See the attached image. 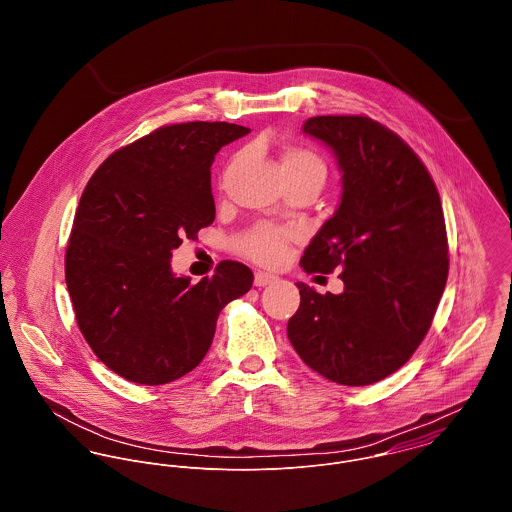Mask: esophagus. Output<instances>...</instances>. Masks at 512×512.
I'll return each instance as SVG.
<instances>
[{"label":"esophagus","instance_id":"esophagus-1","mask_svg":"<svg viewBox=\"0 0 512 512\" xmlns=\"http://www.w3.org/2000/svg\"><path fill=\"white\" fill-rule=\"evenodd\" d=\"M276 280H278V276L268 274V272H256V274H254V286H256V288L270 286V284H274Z\"/></svg>","mask_w":512,"mask_h":512}]
</instances>
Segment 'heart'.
Here are the masks:
<instances>
[{"instance_id":"heart-1","label":"heart","mask_w":512,"mask_h":512,"mask_svg":"<svg viewBox=\"0 0 512 512\" xmlns=\"http://www.w3.org/2000/svg\"><path fill=\"white\" fill-rule=\"evenodd\" d=\"M282 169L286 175H315L325 179L327 167L321 155L309 147L286 146L282 151ZM295 232L274 224H258L236 238V250L260 264H278Z\"/></svg>"}]
</instances>
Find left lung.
Instances as JSON below:
<instances>
[{"label": "left lung", "mask_w": 512, "mask_h": 512, "mask_svg": "<svg viewBox=\"0 0 512 512\" xmlns=\"http://www.w3.org/2000/svg\"><path fill=\"white\" fill-rule=\"evenodd\" d=\"M303 132L335 151L343 195L301 268L343 270L345 290L299 282L288 339L321 376L366 386L408 363L432 327L449 272L438 187L416 151L368 116H315Z\"/></svg>", "instance_id": "left-lung-1"}]
</instances>
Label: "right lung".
Wrapping results in <instances>:
<instances>
[{"label": "right lung", "mask_w": 512, "mask_h": 512, "mask_svg": "<svg viewBox=\"0 0 512 512\" xmlns=\"http://www.w3.org/2000/svg\"><path fill=\"white\" fill-rule=\"evenodd\" d=\"M250 130L183 122L116 149L86 183L65 254L78 329L118 376L167 384L199 365L222 307L252 288L248 266L222 260L213 278H175L171 250L215 220L211 165Z\"/></svg>", "instance_id": "1"}]
</instances>
